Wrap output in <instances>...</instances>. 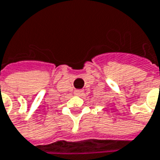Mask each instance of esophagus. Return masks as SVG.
I'll use <instances>...</instances> for the list:
<instances>
[{
	"label": "esophagus",
	"mask_w": 160,
	"mask_h": 160,
	"mask_svg": "<svg viewBox=\"0 0 160 160\" xmlns=\"http://www.w3.org/2000/svg\"><path fill=\"white\" fill-rule=\"evenodd\" d=\"M74 94L77 95V96H81L84 94V89H76L74 91Z\"/></svg>",
	"instance_id": "34e87169"
}]
</instances>
